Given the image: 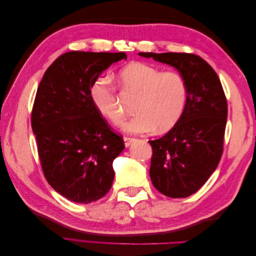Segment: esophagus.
I'll list each match as a JSON object with an SVG mask.
<instances>
[{"instance_id": "obj_1", "label": "esophagus", "mask_w": 256, "mask_h": 256, "mask_svg": "<svg viewBox=\"0 0 256 256\" xmlns=\"http://www.w3.org/2000/svg\"><path fill=\"white\" fill-rule=\"evenodd\" d=\"M136 140L134 138H130V136H124V142H125V146L128 147L131 145V143H132L134 141Z\"/></svg>"}]
</instances>
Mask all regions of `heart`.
Listing matches in <instances>:
<instances>
[{
  "instance_id": "obj_1",
  "label": "heart",
  "mask_w": 256,
  "mask_h": 256,
  "mask_svg": "<svg viewBox=\"0 0 256 256\" xmlns=\"http://www.w3.org/2000/svg\"><path fill=\"white\" fill-rule=\"evenodd\" d=\"M118 81L122 92L138 94L136 113L126 125L129 132H166L180 120L188 99L184 76L175 70L161 72L152 65L134 62L122 67ZM90 98L96 111L114 126H120L126 113L114 85L106 76H99L90 88Z\"/></svg>"
}]
</instances>
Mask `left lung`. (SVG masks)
<instances>
[{
  "mask_svg": "<svg viewBox=\"0 0 256 256\" xmlns=\"http://www.w3.org/2000/svg\"><path fill=\"white\" fill-rule=\"evenodd\" d=\"M175 67L187 82L188 99L180 120L152 148L150 175L166 196L196 193L219 164L223 152L228 102L218 74L193 53H138Z\"/></svg>",
  "mask_w": 256,
  "mask_h": 256,
  "instance_id": "obj_1",
  "label": "left lung"
}]
</instances>
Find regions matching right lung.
Instances as JSON below:
<instances>
[{"mask_svg":"<svg viewBox=\"0 0 256 256\" xmlns=\"http://www.w3.org/2000/svg\"><path fill=\"white\" fill-rule=\"evenodd\" d=\"M122 58L124 52H66L37 88L30 124L42 172L51 187L72 202L92 203L111 189L113 161L125 144L92 106L90 88Z\"/></svg>","mask_w":256,"mask_h":256,"instance_id":"1","label":"right lung"}]
</instances>
